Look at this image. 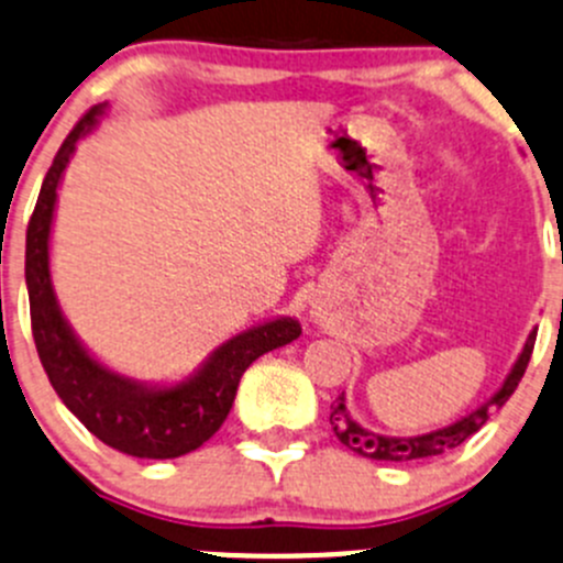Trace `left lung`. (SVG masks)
Segmentation results:
<instances>
[{
    "instance_id": "1",
    "label": "left lung",
    "mask_w": 563,
    "mask_h": 563,
    "mask_svg": "<svg viewBox=\"0 0 563 563\" xmlns=\"http://www.w3.org/2000/svg\"><path fill=\"white\" fill-rule=\"evenodd\" d=\"M533 343H537V332H531V335H528L526 349H522L520 360L515 363V368H511L509 379L504 382V387H500V390L495 393V396L489 398V401L484 404L482 409L471 412L467 418L456 420L454 427H445V429H440V432L420 434V438H407V440L379 438V434H374V432H368V429L357 427V423L349 418L346 404H343V396H338L335 401H332V407H330L332 409V412H330L332 432H335V438L341 440L346 449L357 451V454H363V456H371V460L407 462V460H427V456L445 454V451L456 449V445L465 443L467 438H473V434H476L478 429H482L484 423L489 420V412H493V409H498V407H504V404L509 401V396L517 390L522 374H526L528 360H531V354H533Z\"/></svg>"
}]
</instances>
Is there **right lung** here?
I'll return each instance as SVG.
<instances>
[{
  "label": "right lung",
  "mask_w": 563,
  "mask_h": 563,
  "mask_svg": "<svg viewBox=\"0 0 563 563\" xmlns=\"http://www.w3.org/2000/svg\"><path fill=\"white\" fill-rule=\"evenodd\" d=\"M98 112L101 107L81 114L79 123L65 136L43 178L35 211L26 225L24 272L30 288L32 338L48 382L65 407L85 423L87 432L120 454L140 460H176L200 449L222 427L236 398L239 379L250 363L264 352L291 343L302 327L294 319L253 327L222 343L195 379L167 390H148L120 379L79 346L54 302L48 280V231L59 176L74 154L76 140L96 125Z\"/></svg>",
  "instance_id": "1"
}]
</instances>
